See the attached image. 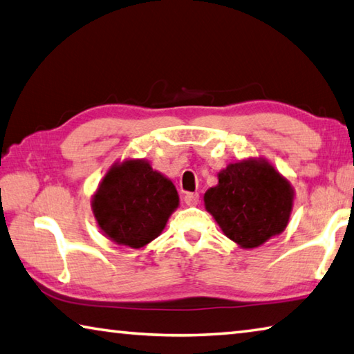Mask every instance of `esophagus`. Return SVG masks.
<instances>
[{
	"instance_id": "obj_1",
	"label": "esophagus",
	"mask_w": 354,
	"mask_h": 354,
	"mask_svg": "<svg viewBox=\"0 0 354 354\" xmlns=\"http://www.w3.org/2000/svg\"><path fill=\"white\" fill-rule=\"evenodd\" d=\"M183 201L187 205H197V202H199V194L197 193H187L183 196Z\"/></svg>"
}]
</instances>
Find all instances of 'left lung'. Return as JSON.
<instances>
[{"instance_id": "8db88e82", "label": "left lung", "mask_w": 354, "mask_h": 354, "mask_svg": "<svg viewBox=\"0 0 354 354\" xmlns=\"http://www.w3.org/2000/svg\"><path fill=\"white\" fill-rule=\"evenodd\" d=\"M290 185L266 161L247 160L219 172L205 193V207L227 238L244 249L281 233L292 209Z\"/></svg>"}]
</instances>
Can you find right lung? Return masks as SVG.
<instances>
[{"mask_svg":"<svg viewBox=\"0 0 354 354\" xmlns=\"http://www.w3.org/2000/svg\"><path fill=\"white\" fill-rule=\"evenodd\" d=\"M177 205L176 187L145 160L111 167L93 197V213L102 232L133 249L157 238Z\"/></svg>","mask_w":354,"mask_h":354,"instance_id":"obj_1","label":"right lung"}]
</instances>
